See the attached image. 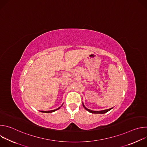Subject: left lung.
I'll return each mask as SVG.
<instances>
[{"label":"left lung","instance_id":"8db88e82","mask_svg":"<svg viewBox=\"0 0 147 147\" xmlns=\"http://www.w3.org/2000/svg\"><path fill=\"white\" fill-rule=\"evenodd\" d=\"M82 105L84 107V108L87 111H88L90 113H100V114H103V113H105L107 112H108V111H109L110 110H111L112 108H110V109H106V110H103V111H91L89 109H87L85 106L84 105L83 102H82Z\"/></svg>","mask_w":147,"mask_h":147}]
</instances>
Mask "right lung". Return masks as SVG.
Wrapping results in <instances>:
<instances>
[{
    "label": "right lung",
    "mask_w": 147,
    "mask_h": 147,
    "mask_svg": "<svg viewBox=\"0 0 147 147\" xmlns=\"http://www.w3.org/2000/svg\"><path fill=\"white\" fill-rule=\"evenodd\" d=\"M63 105V104L61 105V106ZM60 107L59 108H58L57 109H55V110H52V111H40V112H43V113H52V112H55V111H57V110H58V109H59L60 108V107Z\"/></svg>",
    "instance_id": "obj_1"
}]
</instances>
